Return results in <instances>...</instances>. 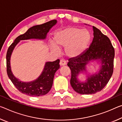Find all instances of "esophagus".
<instances>
[{"mask_svg": "<svg viewBox=\"0 0 122 122\" xmlns=\"http://www.w3.org/2000/svg\"><path fill=\"white\" fill-rule=\"evenodd\" d=\"M66 65V61L64 59H61L60 61V65L61 66H63Z\"/></svg>", "mask_w": 122, "mask_h": 122, "instance_id": "34e87169", "label": "esophagus"}]
</instances>
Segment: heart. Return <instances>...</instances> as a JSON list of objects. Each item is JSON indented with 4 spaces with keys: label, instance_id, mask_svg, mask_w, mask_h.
Listing matches in <instances>:
<instances>
[{
    "label": "heart",
    "instance_id": "1",
    "mask_svg": "<svg viewBox=\"0 0 122 122\" xmlns=\"http://www.w3.org/2000/svg\"><path fill=\"white\" fill-rule=\"evenodd\" d=\"M90 40L91 35L88 31L68 27L56 32L51 47L56 51H58V48H65V52L67 56L75 58L84 53Z\"/></svg>",
    "mask_w": 122,
    "mask_h": 122
}]
</instances>
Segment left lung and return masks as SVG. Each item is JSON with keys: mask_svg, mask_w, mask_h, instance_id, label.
<instances>
[{"mask_svg": "<svg viewBox=\"0 0 122 122\" xmlns=\"http://www.w3.org/2000/svg\"><path fill=\"white\" fill-rule=\"evenodd\" d=\"M93 36L89 48L79 56L68 60L67 65L71 71V85L75 92L82 94H94L104 88L113 71L115 49L108 37L93 26ZM100 62L98 73L88 75L85 82H80L77 77L80 72H86V65L91 61Z\"/></svg>", "mask_w": 122, "mask_h": 122, "instance_id": "1", "label": "left lung"}]
</instances>
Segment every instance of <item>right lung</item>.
I'll return each instance as SVG.
<instances>
[{
	"mask_svg": "<svg viewBox=\"0 0 122 122\" xmlns=\"http://www.w3.org/2000/svg\"><path fill=\"white\" fill-rule=\"evenodd\" d=\"M57 23L54 19L44 24L31 27L23 35L17 37L11 44L6 54V68L9 78L19 91L23 94L33 97L45 95L51 90L53 85L55 73L60 68V60L53 62H47L41 74L38 78L31 82H22L14 76L11 71L10 58L15 47L21 40L29 39L44 40L50 29Z\"/></svg>",
	"mask_w": 122,
	"mask_h": 122,
	"instance_id": "right-lung-1",
	"label": "right lung"
}]
</instances>
